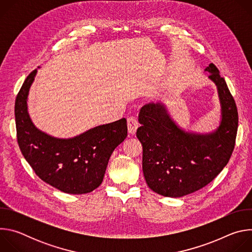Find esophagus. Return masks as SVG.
Wrapping results in <instances>:
<instances>
[{
    "mask_svg": "<svg viewBox=\"0 0 252 252\" xmlns=\"http://www.w3.org/2000/svg\"><path fill=\"white\" fill-rule=\"evenodd\" d=\"M138 127V121L135 117H129L127 119V129L128 133L133 135L136 132V128Z\"/></svg>",
    "mask_w": 252,
    "mask_h": 252,
    "instance_id": "obj_1",
    "label": "esophagus"
}]
</instances>
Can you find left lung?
Returning a JSON list of instances; mask_svg holds the SVG:
<instances>
[{
    "instance_id": "8db88e82",
    "label": "left lung",
    "mask_w": 252,
    "mask_h": 252,
    "mask_svg": "<svg viewBox=\"0 0 252 252\" xmlns=\"http://www.w3.org/2000/svg\"><path fill=\"white\" fill-rule=\"evenodd\" d=\"M209 79L218 87L221 122L206 134L185 131L168 116L161 103L143 105L136 136L142 145V171L149 188L168 197L192 193L217 177L227 164L235 146L238 113L219 68L210 63Z\"/></svg>"
}]
</instances>
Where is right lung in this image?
<instances>
[{"mask_svg":"<svg viewBox=\"0 0 252 252\" xmlns=\"http://www.w3.org/2000/svg\"><path fill=\"white\" fill-rule=\"evenodd\" d=\"M37 69L25 80L15 102L20 150L42 181L69 194H83L100 186L107 162L127 135L126 120L95 126L73 138L53 137L32 123L27 98Z\"/></svg>","mask_w":252,"mask_h":252,"instance_id":"1","label":"right lung"}]
</instances>
